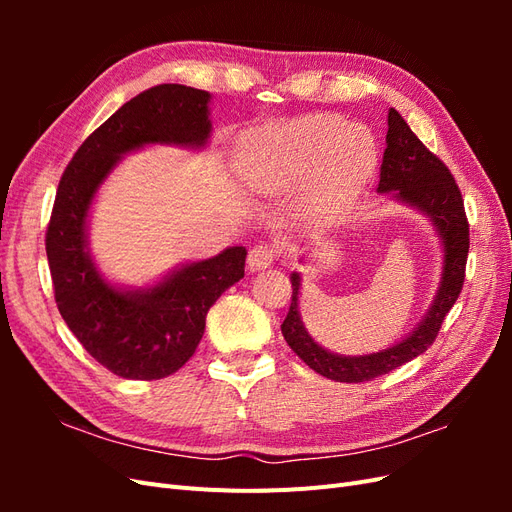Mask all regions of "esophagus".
I'll return each mask as SVG.
<instances>
[{
    "label": "esophagus",
    "mask_w": 512,
    "mask_h": 512,
    "mask_svg": "<svg viewBox=\"0 0 512 512\" xmlns=\"http://www.w3.org/2000/svg\"><path fill=\"white\" fill-rule=\"evenodd\" d=\"M277 256H280V247L273 243H258L247 254V265L252 271L267 269L273 260H277Z\"/></svg>",
    "instance_id": "obj_1"
}]
</instances>
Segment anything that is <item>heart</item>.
<instances>
[{
    "mask_svg": "<svg viewBox=\"0 0 512 512\" xmlns=\"http://www.w3.org/2000/svg\"><path fill=\"white\" fill-rule=\"evenodd\" d=\"M376 164L365 126L314 115L252 134L241 147L239 173L256 194H282L303 183V207L314 215L344 209Z\"/></svg>",
    "mask_w": 512,
    "mask_h": 512,
    "instance_id": "heart-1",
    "label": "heart"
}]
</instances>
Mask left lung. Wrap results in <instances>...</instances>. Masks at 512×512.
<instances>
[{"label":"left lung","instance_id":"1","mask_svg":"<svg viewBox=\"0 0 512 512\" xmlns=\"http://www.w3.org/2000/svg\"><path fill=\"white\" fill-rule=\"evenodd\" d=\"M378 192L393 194L401 203H408L410 207L429 215L444 245L442 282L425 320L404 342L374 354L342 356L318 346L305 331L299 316L301 277L299 273H292V299L288 316L282 324V335L305 365L312 367L316 374L335 382L374 380L412 361L414 356L423 354L433 344V339L438 337L442 322L459 299L463 280H466L470 224L466 209H463L459 185L455 183L448 166L418 141V136L395 108L389 111V132H386Z\"/></svg>","mask_w":512,"mask_h":512}]
</instances>
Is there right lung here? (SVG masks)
Here are the masks:
<instances>
[{"instance_id":"1","label":"right lung","mask_w":512,"mask_h":512,"mask_svg":"<svg viewBox=\"0 0 512 512\" xmlns=\"http://www.w3.org/2000/svg\"><path fill=\"white\" fill-rule=\"evenodd\" d=\"M209 98L177 83L143 91L85 138L59 181L44 239L55 303L83 348L121 378L175 374L196 352L209 307L245 275L247 252L235 245L130 292L104 282L87 250L91 200L119 156L151 143L203 147L211 132Z\"/></svg>"}]
</instances>
